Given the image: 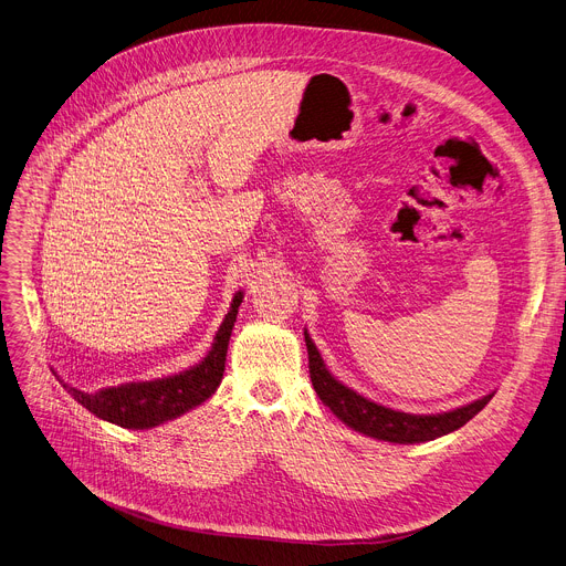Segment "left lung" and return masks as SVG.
Returning a JSON list of instances; mask_svg holds the SVG:
<instances>
[{"instance_id":"1","label":"left lung","mask_w":566,"mask_h":566,"mask_svg":"<svg viewBox=\"0 0 566 566\" xmlns=\"http://www.w3.org/2000/svg\"><path fill=\"white\" fill-rule=\"evenodd\" d=\"M304 343L306 352H310V375L314 390L323 399L325 406L332 408V413L343 420L347 427H352L358 433H366L377 440L386 442H399V444H413V442H427L436 440L440 436H447L462 424H468L479 410L492 399V395H485L483 399H476L468 406L449 410V413H438V416H410L401 413V410L386 408L381 403H375L361 395H356L340 381H336L329 370L325 368L323 358L310 338V334L304 332Z\"/></svg>"}]
</instances>
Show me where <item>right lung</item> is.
I'll list each match as a JSON object with an SVG mask.
<instances>
[{
	"instance_id": "1",
	"label": "right lung",
	"mask_w": 566,
	"mask_h": 566,
	"mask_svg": "<svg viewBox=\"0 0 566 566\" xmlns=\"http://www.w3.org/2000/svg\"><path fill=\"white\" fill-rule=\"evenodd\" d=\"M241 300H243V293L239 291L214 338L210 354L191 370H185L174 377L156 379V381L124 384L117 388L98 390L94 395L76 390L67 384L63 386L81 406L90 410V413L124 429H150L167 420H174L187 413V410H191L193 406L202 403L208 397H212V392L219 388L226 370L228 343H230L232 327L237 323Z\"/></svg>"
}]
</instances>
